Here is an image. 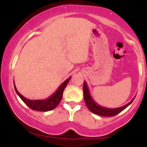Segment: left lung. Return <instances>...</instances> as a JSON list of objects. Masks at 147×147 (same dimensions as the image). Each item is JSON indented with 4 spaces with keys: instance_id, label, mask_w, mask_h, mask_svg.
I'll use <instances>...</instances> for the list:
<instances>
[{
    "instance_id": "obj_1",
    "label": "left lung",
    "mask_w": 147,
    "mask_h": 147,
    "mask_svg": "<svg viewBox=\"0 0 147 147\" xmlns=\"http://www.w3.org/2000/svg\"><path fill=\"white\" fill-rule=\"evenodd\" d=\"M83 90L84 100H85L86 104L88 109L91 112L93 113L98 115L104 116V117H111V116H115L116 115H117L118 113H119L122 112L123 110H124L126 107H128V106L133 102L135 97H135L131 102L128 103V104H126V105L121 106V107L119 108H116V109H109V108L101 106L94 101V99H92V97H91L88 87L86 82L85 81H84V82Z\"/></svg>"
}]
</instances>
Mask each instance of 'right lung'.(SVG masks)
I'll return each mask as SVG.
<instances>
[{"label": "right lung", "mask_w": 147, "mask_h": 147, "mask_svg": "<svg viewBox=\"0 0 147 147\" xmlns=\"http://www.w3.org/2000/svg\"><path fill=\"white\" fill-rule=\"evenodd\" d=\"M71 77H69L68 79L65 81L58 88V89L56 90V92L53 94V95L49 97L48 98L45 99H41V100H30L25 98V97H23L21 94L19 93V92L16 89V86H15L14 82V89L16 91V94L19 96L20 98H21L23 102L26 104L28 107H30V109H32L34 111H49L53 110L54 109L57 107L58 106V104H59V102L61 100L62 97H63V92L65 88L66 87L67 84H68V82L70 81Z\"/></svg>", "instance_id": "1"}]
</instances>
